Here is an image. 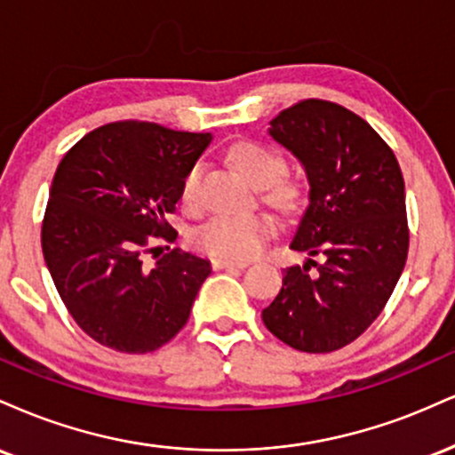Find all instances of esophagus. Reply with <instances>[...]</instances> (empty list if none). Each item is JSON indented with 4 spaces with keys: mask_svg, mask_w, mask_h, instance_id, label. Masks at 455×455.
<instances>
[{
    "mask_svg": "<svg viewBox=\"0 0 455 455\" xmlns=\"http://www.w3.org/2000/svg\"><path fill=\"white\" fill-rule=\"evenodd\" d=\"M247 261H236V259H223V258H215L212 259V268L215 270H223V268H247Z\"/></svg>",
    "mask_w": 455,
    "mask_h": 455,
    "instance_id": "34e87169",
    "label": "esophagus"
}]
</instances>
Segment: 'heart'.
Wrapping results in <instances>:
<instances>
[{
	"mask_svg": "<svg viewBox=\"0 0 455 455\" xmlns=\"http://www.w3.org/2000/svg\"><path fill=\"white\" fill-rule=\"evenodd\" d=\"M229 159L244 179L261 187V197L279 211H291L300 200V185L285 176V157L259 142H240L232 147ZM204 165L194 162L180 180V202L189 211L200 206V183ZM276 221L268 212H238L217 215L197 228L194 243L200 251L223 259H249L258 255L266 240L275 236Z\"/></svg>",
	"mask_w": 455,
	"mask_h": 455,
	"instance_id": "b5f03b06",
	"label": "heart"
}]
</instances>
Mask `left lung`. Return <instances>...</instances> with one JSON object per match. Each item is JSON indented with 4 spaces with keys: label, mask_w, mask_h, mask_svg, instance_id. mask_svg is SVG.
Instances as JSON below:
<instances>
[{
    "label": "left lung",
    "mask_w": 455,
    "mask_h": 455,
    "mask_svg": "<svg viewBox=\"0 0 455 455\" xmlns=\"http://www.w3.org/2000/svg\"><path fill=\"white\" fill-rule=\"evenodd\" d=\"M268 132L300 159L311 185L290 247L322 261L283 270L281 291L261 319L293 349L330 354L366 332L403 275L404 179L387 142L334 101H298L270 121Z\"/></svg>",
    "instance_id": "1"
}]
</instances>
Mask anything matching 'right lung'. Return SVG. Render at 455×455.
<instances>
[{
    "label": "right lung",
    "mask_w": 455,
    "mask_h": 455,
    "mask_svg": "<svg viewBox=\"0 0 455 455\" xmlns=\"http://www.w3.org/2000/svg\"><path fill=\"white\" fill-rule=\"evenodd\" d=\"M211 133L148 121H116L80 138L52 176L42 253L63 304L95 343L151 354L189 319L211 264L170 249L142 264L155 240L174 243L165 221L180 200L185 170Z\"/></svg>",
    "instance_id": "add662e5"
}]
</instances>
